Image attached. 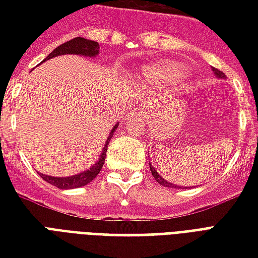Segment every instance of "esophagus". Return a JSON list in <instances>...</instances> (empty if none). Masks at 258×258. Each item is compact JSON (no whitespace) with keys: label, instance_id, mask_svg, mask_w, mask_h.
<instances>
[{"label":"esophagus","instance_id":"esophagus-1","mask_svg":"<svg viewBox=\"0 0 258 258\" xmlns=\"http://www.w3.org/2000/svg\"><path fill=\"white\" fill-rule=\"evenodd\" d=\"M131 114H133V116H134V117H137V118H144V117H145V113H144V110H142V109H134Z\"/></svg>","mask_w":258,"mask_h":258}]
</instances>
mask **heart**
<instances>
[{
    "instance_id": "heart-1",
    "label": "heart",
    "mask_w": 258,
    "mask_h": 258,
    "mask_svg": "<svg viewBox=\"0 0 258 258\" xmlns=\"http://www.w3.org/2000/svg\"><path fill=\"white\" fill-rule=\"evenodd\" d=\"M151 79L156 80L162 84H175L185 77V70L179 64L166 63L153 68L149 72Z\"/></svg>"
}]
</instances>
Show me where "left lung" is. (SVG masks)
Masks as SVG:
<instances>
[{
    "instance_id": "8db88e82",
    "label": "left lung",
    "mask_w": 258,
    "mask_h": 258,
    "mask_svg": "<svg viewBox=\"0 0 258 258\" xmlns=\"http://www.w3.org/2000/svg\"><path fill=\"white\" fill-rule=\"evenodd\" d=\"M213 72H214V74H216L217 77H220V79H224V77H225V74L222 73L221 70H218V69H213ZM149 167H151V173H152V175H153V178L156 179L157 182H159L160 185H163V186H168V188H182V186H178V185L170 184L167 179L162 178V177H160V175L157 174L156 170L153 168V166L151 164V162H149Z\"/></svg>"
}]
</instances>
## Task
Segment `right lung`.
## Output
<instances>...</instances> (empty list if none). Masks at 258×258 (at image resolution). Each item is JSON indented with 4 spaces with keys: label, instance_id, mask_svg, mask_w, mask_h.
Returning a JSON list of instances; mask_svg holds the SVG:
<instances>
[{
    "label": "right lung",
    "instance_id": "obj_1",
    "mask_svg": "<svg viewBox=\"0 0 258 258\" xmlns=\"http://www.w3.org/2000/svg\"><path fill=\"white\" fill-rule=\"evenodd\" d=\"M99 52V44L96 41H91V40H87V38H83V37H76L70 41L63 42L62 45H59L53 49L52 52L48 55L47 59L55 58V56H59V55H66V53H73V55H84V56H96ZM44 60V62H45ZM118 124H116L114 127L110 131V134L107 137L106 144L102 149L101 156H99V160L84 173H80L77 175H72V177H51V175H44V174H40L44 181H47L48 184L53 185L56 188H60V189H73V188H80V186H84V185L90 184L92 179L95 178L98 174L101 173L102 167H103V163H105V157H106V151L107 145H109V141L112 140L114 131L117 128Z\"/></svg>",
    "mask_w": 258,
    "mask_h": 258
}]
</instances>
